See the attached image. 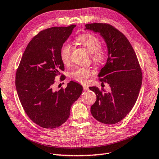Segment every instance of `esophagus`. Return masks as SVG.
<instances>
[{"label": "esophagus", "mask_w": 159, "mask_h": 159, "mask_svg": "<svg viewBox=\"0 0 159 159\" xmlns=\"http://www.w3.org/2000/svg\"><path fill=\"white\" fill-rule=\"evenodd\" d=\"M83 90H85V91L88 90H89V87H88L87 86H83Z\"/></svg>", "instance_id": "34e87169"}]
</instances>
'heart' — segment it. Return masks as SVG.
<instances>
[{
  "label": "heart",
  "mask_w": 159,
  "mask_h": 159,
  "mask_svg": "<svg viewBox=\"0 0 159 159\" xmlns=\"http://www.w3.org/2000/svg\"><path fill=\"white\" fill-rule=\"evenodd\" d=\"M76 40L92 54V60L98 65L103 64L107 60V53L101 47V41L95 34L92 33H83L76 38ZM73 46L69 43H65L60 50V57L65 65L70 62ZM92 70L85 67L76 68L70 73V77L79 83H85L92 75Z\"/></svg>",
  "instance_id": "heart-1"
}]
</instances>
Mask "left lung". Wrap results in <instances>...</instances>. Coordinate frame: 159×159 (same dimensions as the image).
<instances>
[{"mask_svg":"<svg viewBox=\"0 0 159 159\" xmlns=\"http://www.w3.org/2000/svg\"><path fill=\"white\" fill-rule=\"evenodd\" d=\"M85 27L100 34L108 50L106 64L98 77L102 83L109 84L111 91L107 92L96 86L89 88L96 94L91 113L97 120L113 125L124 119L136 103L142 86V69L132 45L118 29L102 23H88Z\"/></svg>","mask_w":159,"mask_h":159,"instance_id":"obj_1","label":"left lung"}]
</instances>
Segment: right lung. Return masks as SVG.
<instances>
[{"mask_svg": "<svg viewBox=\"0 0 159 159\" xmlns=\"http://www.w3.org/2000/svg\"><path fill=\"white\" fill-rule=\"evenodd\" d=\"M75 27H54L39 32L28 44L17 69L16 87L22 107L33 122L44 128L66 122L71 105L83 92V86L72 80L65 89H53L55 78L64 70L61 48Z\"/></svg>", "mask_w": 159, "mask_h": 159, "instance_id": "add662e5", "label": "right lung"}]
</instances>
